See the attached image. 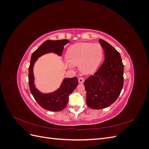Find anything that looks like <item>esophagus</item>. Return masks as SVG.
<instances>
[{
    "label": "esophagus",
    "instance_id": "esophagus-1",
    "mask_svg": "<svg viewBox=\"0 0 149 149\" xmlns=\"http://www.w3.org/2000/svg\"><path fill=\"white\" fill-rule=\"evenodd\" d=\"M84 79L83 78H79L78 79V82L79 83H83L84 82Z\"/></svg>",
    "mask_w": 149,
    "mask_h": 149
}]
</instances>
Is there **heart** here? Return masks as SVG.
Returning a JSON list of instances; mask_svg holds the SVG:
<instances>
[{
	"mask_svg": "<svg viewBox=\"0 0 149 149\" xmlns=\"http://www.w3.org/2000/svg\"><path fill=\"white\" fill-rule=\"evenodd\" d=\"M103 57V49L100 43H78L71 46L66 53L65 67L72 70L78 66L83 74H89L100 66Z\"/></svg>",
	"mask_w": 149,
	"mask_h": 149,
	"instance_id": "obj_1",
	"label": "heart"
}]
</instances>
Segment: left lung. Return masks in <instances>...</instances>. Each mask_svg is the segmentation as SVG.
<instances>
[{
	"mask_svg": "<svg viewBox=\"0 0 149 149\" xmlns=\"http://www.w3.org/2000/svg\"><path fill=\"white\" fill-rule=\"evenodd\" d=\"M99 42L104 52V60L84 83L86 104L94 109H101L113 104L124 84V65L120 53L104 40L100 39Z\"/></svg>",
	"mask_w": 149,
	"mask_h": 149,
	"instance_id": "8db88e82",
	"label": "left lung"
}]
</instances>
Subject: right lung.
<instances>
[{"mask_svg": "<svg viewBox=\"0 0 149 149\" xmlns=\"http://www.w3.org/2000/svg\"><path fill=\"white\" fill-rule=\"evenodd\" d=\"M70 41L67 39L60 40H47L32 53L29 68V83L30 92L38 104L49 111H61L66 107L70 94L78 84L77 78H65L60 87L49 93H43L36 88L33 74V66L38 58L45 54L53 53L61 56L64 46Z\"/></svg>", "mask_w": 149, "mask_h": 149, "instance_id": "add662e5", "label": "right lung"}]
</instances>
